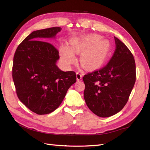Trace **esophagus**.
<instances>
[{
  "instance_id": "1",
  "label": "esophagus",
  "mask_w": 150,
  "mask_h": 150,
  "mask_svg": "<svg viewBox=\"0 0 150 150\" xmlns=\"http://www.w3.org/2000/svg\"><path fill=\"white\" fill-rule=\"evenodd\" d=\"M83 78V74L82 73H81L80 72H76V78H77V80H81V79H82Z\"/></svg>"
}]
</instances>
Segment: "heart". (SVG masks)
<instances>
[{"label":"heart","mask_w":150,"mask_h":150,"mask_svg":"<svg viewBox=\"0 0 150 150\" xmlns=\"http://www.w3.org/2000/svg\"><path fill=\"white\" fill-rule=\"evenodd\" d=\"M102 37L97 34H90L81 38L71 40V49L62 46L61 53L63 59L67 64L76 61L74 52L80 53V63L85 69L94 70L104 65L106 61L111 46L107 40H101Z\"/></svg>","instance_id":"b5f03b06"}]
</instances>
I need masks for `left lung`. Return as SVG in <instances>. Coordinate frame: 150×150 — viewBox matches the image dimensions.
Segmentation results:
<instances>
[{
  "label": "left lung",
  "instance_id": "8db88e82",
  "mask_svg": "<svg viewBox=\"0 0 150 150\" xmlns=\"http://www.w3.org/2000/svg\"><path fill=\"white\" fill-rule=\"evenodd\" d=\"M116 49L108 64L83 77L84 98L89 110L103 117L120 112L128 101L136 81L132 53L115 37Z\"/></svg>",
  "mask_w": 150,
  "mask_h": 150
}]
</instances>
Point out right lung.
<instances>
[{
  "label": "right lung",
  "mask_w": 150,
  "mask_h": 150,
  "mask_svg": "<svg viewBox=\"0 0 150 150\" xmlns=\"http://www.w3.org/2000/svg\"><path fill=\"white\" fill-rule=\"evenodd\" d=\"M61 30L58 27L33 32L19 45L13 56L12 79L17 97L38 115L56 110L76 82L74 71L64 72L56 65L58 50L43 41L55 37Z\"/></svg>",
  "instance_id": "1"
}]
</instances>
